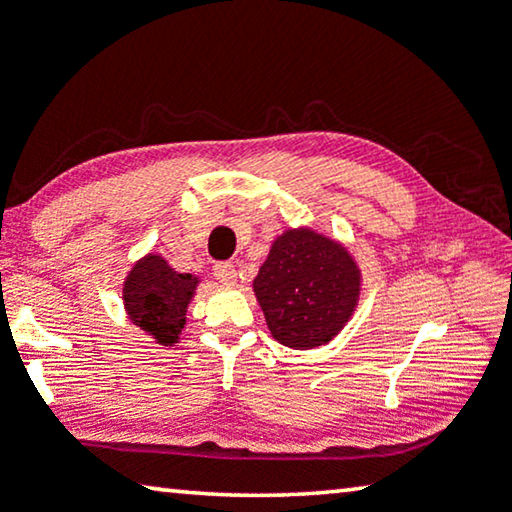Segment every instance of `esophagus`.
I'll return each mask as SVG.
<instances>
[{
	"instance_id": "esophagus-1",
	"label": "esophagus",
	"mask_w": 512,
	"mask_h": 512,
	"mask_svg": "<svg viewBox=\"0 0 512 512\" xmlns=\"http://www.w3.org/2000/svg\"><path fill=\"white\" fill-rule=\"evenodd\" d=\"M214 278L223 285H232L234 278H237V269L230 262H218L214 264Z\"/></svg>"
}]
</instances>
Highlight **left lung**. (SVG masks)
<instances>
[{"label":"left lung","mask_w":512,"mask_h":512,"mask_svg":"<svg viewBox=\"0 0 512 512\" xmlns=\"http://www.w3.org/2000/svg\"><path fill=\"white\" fill-rule=\"evenodd\" d=\"M253 291L273 339L305 351L344 330L358 307L362 271L339 241L289 227L271 243Z\"/></svg>","instance_id":"left-lung-1"}]
</instances>
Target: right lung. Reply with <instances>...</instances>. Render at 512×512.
I'll return each mask as SVG.
<instances>
[{
    "label": "right lung",
    "mask_w": 512,
    "mask_h": 512,
    "mask_svg": "<svg viewBox=\"0 0 512 512\" xmlns=\"http://www.w3.org/2000/svg\"><path fill=\"white\" fill-rule=\"evenodd\" d=\"M200 278L177 273L164 257L148 253L132 266L123 282V303L129 321L157 342L173 346L186 326V310Z\"/></svg>",
    "instance_id": "1"
}]
</instances>
